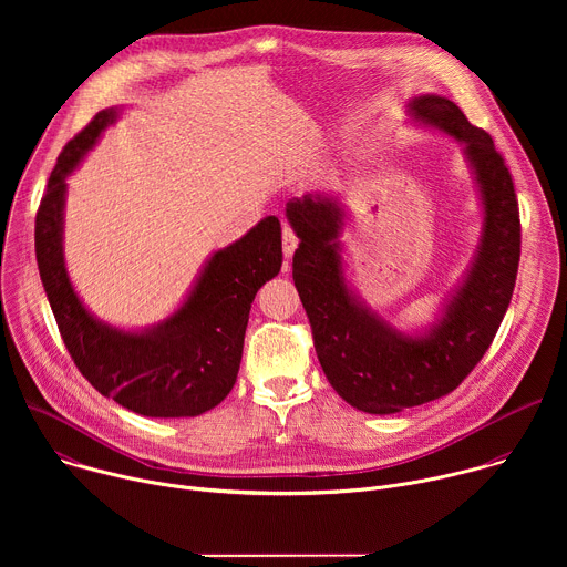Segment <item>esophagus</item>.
Instances as JSON below:
<instances>
[{"label":"esophagus","instance_id":"obj_1","mask_svg":"<svg viewBox=\"0 0 567 567\" xmlns=\"http://www.w3.org/2000/svg\"><path fill=\"white\" fill-rule=\"evenodd\" d=\"M296 247H298V237H296L293 228L285 224V226H282V254H285V258H291L293 251H296Z\"/></svg>","mask_w":567,"mask_h":567}]
</instances>
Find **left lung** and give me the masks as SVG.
Returning a JSON list of instances; mask_svg holds the SVG:
<instances>
[{
	"instance_id": "left-lung-1",
	"label": "left lung",
	"mask_w": 567,
	"mask_h": 567,
	"mask_svg": "<svg viewBox=\"0 0 567 567\" xmlns=\"http://www.w3.org/2000/svg\"><path fill=\"white\" fill-rule=\"evenodd\" d=\"M413 123L462 145L482 228L475 254L444 296L433 322L401 332L377 313L348 278L339 195L309 193L287 202L298 235L293 282L313 332V348L332 388L370 415H392L453 392L489 350L509 307L520 260V217L512 175L492 136L437 94L409 101Z\"/></svg>"
}]
</instances>
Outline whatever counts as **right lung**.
Segmentation results:
<instances>
[{
    "instance_id": "add662e5",
    "label": "right lung",
    "mask_w": 567,
    "mask_h": 567,
    "mask_svg": "<svg viewBox=\"0 0 567 567\" xmlns=\"http://www.w3.org/2000/svg\"><path fill=\"white\" fill-rule=\"evenodd\" d=\"M121 112H99L58 156L35 215L38 269L73 363L103 396L143 417H197L235 385L251 302L282 267L280 221L269 215L210 254L182 305L154 326L125 330L99 318L64 262L66 179Z\"/></svg>"
}]
</instances>
